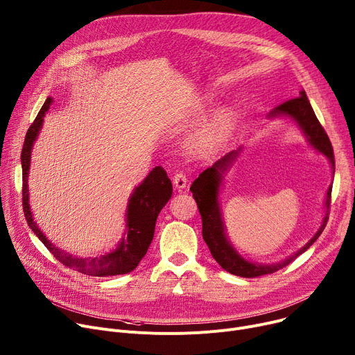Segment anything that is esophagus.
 <instances>
[{
	"label": "esophagus",
	"mask_w": 355,
	"mask_h": 355,
	"mask_svg": "<svg viewBox=\"0 0 355 355\" xmlns=\"http://www.w3.org/2000/svg\"><path fill=\"white\" fill-rule=\"evenodd\" d=\"M173 181H174L175 188H178V190H181V188H185V185H187V182H188V175H187L185 173L180 171V173H177V174L174 175Z\"/></svg>",
	"instance_id": "obj_1"
}]
</instances>
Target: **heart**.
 Instances as JSON below:
<instances>
[{"instance_id":"1","label":"heart","mask_w":355,"mask_h":355,"mask_svg":"<svg viewBox=\"0 0 355 355\" xmlns=\"http://www.w3.org/2000/svg\"><path fill=\"white\" fill-rule=\"evenodd\" d=\"M232 128V114L221 112L214 120L208 123L204 130L198 134L194 143L197 153H208L214 150L220 143L227 138Z\"/></svg>"}]
</instances>
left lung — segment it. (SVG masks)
Returning a JSON list of instances; mask_svg holds the SVG:
<instances>
[{"label": "left lung", "mask_w": 355, "mask_h": 355, "mask_svg": "<svg viewBox=\"0 0 355 355\" xmlns=\"http://www.w3.org/2000/svg\"><path fill=\"white\" fill-rule=\"evenodd\" d=\"M279 114L290 115L294 120L300 124L302 128L304 134L309 137L310 144L327 155V158L331 162V168L336 171V161H334V150L331 143H329V138L320 124L318 118L315 116V112L306 98L305 91L300 92V97L287 100L286 103H282L277 105L271 112L270 116H275ZM237 151H231L227 155H224L221 159H218L212 167L207 168L202 171L198 178L193 182L190 191L193 193V197L198 205L201 220H202V239L207 243L211 255L214 257L216 261L230 274L244 277V278H254L259 275H266V274H272L281 268L287 267L291 261L302 254L305 250H309L313 243L320 237V234L325 228V224L328 221V211L327 216L322 221L321 228L317 231V234L310 240V243H306L298 252L291 255L290 258L284 259L278 264H271V266H261V264H252L247 259H244L237 251H235L227 241L225 234H224V225L221 220V212H220V205H218V187L221 181V173L227 170L231 161L237 157ZM331 191L333 187L328 188L327 191V209L329 208V204H331Z\"/></svg>", "instance_id": "1"}]
</instances>
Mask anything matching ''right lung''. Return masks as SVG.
Returning <instances> with one entry per match:
<instances>
[{
	"instance_id": "right-lung-1",
	"label": "right lung",
	"mask_w": 355,
	"mask_h": 355,
	"mask_svg": "<svg viewBox=\"0 0 355 355\" xmlns=\"http://www.w3.org/2000/svg\"><path fill=\"white\" fill-rule=\"evenodd\" d=\"M51 98H46L41 107L34 123L30 125L24 146L21 151V164H22V209L24 216L42 244L49 248V251L65 267L94 277H108L120 275L132 271L143 257L147 254V250L154 237L155 221L162 207L167 204L173 194V184L167 173L162 167H155L139 187L135 188L134 194L130 198L127 209V237L116 247L115 251L94 257V258H77L68 255L60 248L54 247L45 235L40 231L37 224L33 220V214L28 204V168L31 159V148L34 141L41 130L42 118L49 111Z\"/></svg>"
}]
</instances>
